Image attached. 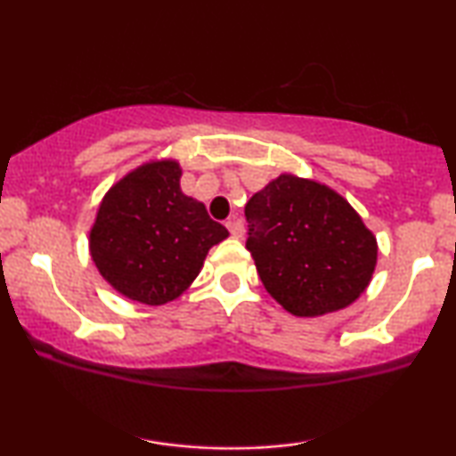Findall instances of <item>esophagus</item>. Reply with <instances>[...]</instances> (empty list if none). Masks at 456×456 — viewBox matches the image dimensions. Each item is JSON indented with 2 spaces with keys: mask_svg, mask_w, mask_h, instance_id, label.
<instances>
[{
  "mask_svg": "<svg viewBox=\"0 0 456 456\" xmlns=\"http://www.w3.org/2000/svg\"><path fill=\"white\" fill-rule=\"evenodd\" d=\"M226 228L230 230V234H232L234 239H242V234H245V226H242V222H240V217H239V216L228 217Z\"/></svg>",
  "mask_w": 456,
  "mask_h": 456,
  "instance_id": "1",
  "label": "esophagus"
}]
</instances>
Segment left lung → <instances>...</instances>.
Returning <instances> with one entry per match:
<instances>
[{"instance_id":"8db88e82","label":"left lung","mask_w":456,"mask_h":456,"mask_svg":"<svg viewBox=\"0 0 456 456\" xmlns=\"http://www.w3.org/2000/svg\"><path fill=\"white\" fill-rule=\"evenodd\" d=\"M245 216L261 282L289 314L345 309L370 284L376 236L326 184L282 174L248 199Z\"/></svg>"}]
</instances>
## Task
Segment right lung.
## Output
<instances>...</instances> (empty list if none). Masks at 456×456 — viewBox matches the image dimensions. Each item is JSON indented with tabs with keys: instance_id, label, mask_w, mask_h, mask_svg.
I'll list each match as a JSON object with an SVG mask.
<instances>
[{
	"instance_id": "right-lung-1",
	"label": "right lung",
	"mask_w": 456,
	"mask_h": 456,
	"mask_svg": "<svg viewBox=\"0 0 456 456\" xmlns=\"http://www.w3.org/2000/svg\"><path fill=\"white\" fill-rule=\"evenodd\" d=\"M176 161H149L111 186L91 228V257L124 297L164 305L183 295L205 255L228 236L180 191Z\"/></svg>"
}]
</instances>
